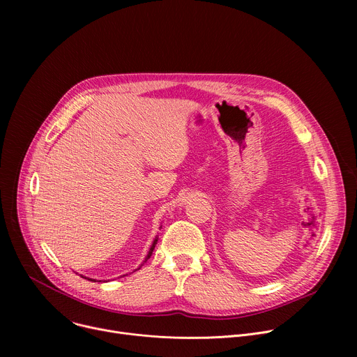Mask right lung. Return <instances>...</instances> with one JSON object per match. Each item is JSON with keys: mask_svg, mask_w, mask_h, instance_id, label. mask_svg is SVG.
Listing matches in <instances>:
<instances>
[{"mask_svg": "<svg viewBox=\"0 0 357 357\" xmlns=\"http://www.w3.org/2000/svg\"><path fill=\"white\" fill-rule=\"evenodd\" d=\"M155 244H157V238L154 240V243H152V245H151V248H149V251H148V254H146V259H145V261L152 256V251H154V248H155ZM139 270V268H138ZM86 278V277H84ZM86 280H90V278H86ZM90 281H93V280H90Z\"/></svg>", "mask_w": 357, "mask_h": 357, "instance_id": "right-lung-1", "label": "right lung"}]
</instances>
